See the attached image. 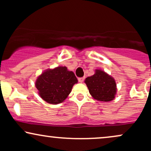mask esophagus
<instances>
[{
	"mask_svg": "<svg viewBox=\"0 0 151 151\" xmlns=\"http://www.w3.org/2000/svg\"><path fill=\"white\" fill-rule=\"evenodd\" d=\"M84 79H85L84 77H79V78H78V81H79V82L81 83V82H83V81H84Z\"/></svg>",
	"mask_w": 151,
	"mask_h": 151,
	"instance_id": "obj_1",
	"label": "esophagus"
}]
</instances>
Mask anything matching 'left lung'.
<instances>
[{
    "instance_id": "left-lung-1",
    "label": "left lung",
    "mask_w": 151,
    "mask_h": 151,
    "mask_svg": "<svg viewBox=\"0 0 151 151\" xmlns=\"http://www.w3.org/2000/svg\"><path fill=\"white\" fill-rule=\"evenodd\" d=\"M85 83L90 94L98 101L108 102L115 98L116 84L113 77L104 71L96 70V73L86 78Z\"/></svg>"
}]
</instances>
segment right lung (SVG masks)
Masks as SVG:
<instances>
[{"instance_id": "1", "label": "right lung", "mask_w": 151, "mask_h": 151, "mask_svg": "<svg viewBox=\"0 0 151 151\" xmlns=\"http://www.w3.org/2000/svg\"><path fill=\"white\" fill-rule=\"evenodd\" d=\"M77 79L66 67L48 70L37 77L35 86L43 100L52 104L62 103L68 96Z\"/></svg>"}]
</instances>
